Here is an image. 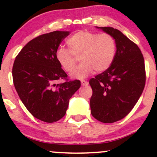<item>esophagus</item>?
Returning <instances> with one entry per match:
<instances>
[{
  "label": "esophagus",
  "mask_w": 157,
  "mask_h": 157,
  "mask_svg": "<svg viewBox=\"0 0 157 157\" xmlns=\"http://www.w3.org/2000/svg\"><path fill=\"white\" fill-rule=\"evenodd\" d=\"M81 84H82V86H87L89 83H88V82L86 80H81Z\"/></svg>",
  "instance_id": "esophagus-1"
}]
</instances>
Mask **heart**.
I'll return each instance as SVG.
<instances>
[{
  "instance_id": "heart-1",
  "label": "heart",
  "mask_w": 157,
  "mask_h": 157,
  "mask_svg": "<svg viewBox=\"0 0 157 157\" xmlns=\"http://www.w3.org/2000/svg\"><path fill=\"white\" fill-rule=\"evenodd\" d=\"M68 49L59 47L55 57L63 69L71 72L76 64V57L81 63L71 74L73 78L83 79L93 72L106 71L113 63L117 53V41L109 33L79 31L66 40Z\"/></svg>"
}]
</instances>
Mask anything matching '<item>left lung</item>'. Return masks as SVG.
I'll return each mask as SVG.
<instances>
[{"mask_svg":"<svg viewBox=\"0 0 157 157\" xmlns=\"http://www.w3.org/2000/svg\"><path fill=\"white\" fill-rule=\"evenodd\" d=\"M117 41V53L112 65L89 80L92 89L90 100L91 115L98 121L112 123L131 112L145 85V61L140 48L121 32L102 27Z\"/></svg>","mask_w":157,"mask_h":157,"instance_id":"1","label":"left lung"}]
</instances>
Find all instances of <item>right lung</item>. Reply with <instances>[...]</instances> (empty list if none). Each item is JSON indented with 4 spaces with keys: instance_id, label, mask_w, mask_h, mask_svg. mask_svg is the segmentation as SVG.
<instances>
[{
    "instance_id": "right-lung-1",
    "label": "right lung",
    "mask_w": 157,
    "mask_h": 157,
    "mask_svg": "<svg viewBox=\"0 0 157 157\" xmlns=\"http://www.w3.org/2000/svg\"><path fill=\"white\" fill-rule=\"evenodd\" d=\"M69 32L55 31L32 39L15 57L13 83L20 99L35 118L46 122L65 116L71 96L80 87L78 80H68L55 57ZM58 79L62 84H56Z\"/></svg>"
}]
</instances>
